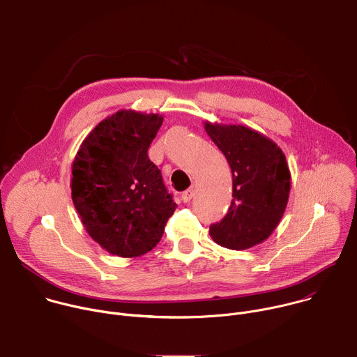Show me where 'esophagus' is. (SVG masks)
I'll list each match as a JSON object with an SVG mask.
<instances>
[{
	"mask_svg": "<svg viewBox=\"0 0 357 357\" xmlns=\"http://www.w3.org/2000/svg\"><path fill=\"white\" fill-rule=\"evenodd\" d=\"M193 195H195V189L190 188V189H188V190H185V192L182 193V200L186 203V202H189V200L192 199Z\"/></svg>",
	"mask_w": 357,
	"mask_h": 357,
	"instance_id": "obj_1",
	"label": "esophagus"
}]
</instances>
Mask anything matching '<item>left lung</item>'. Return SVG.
I'll return each instance as SVG.
<instances>
[{
  "label": "left lung",
  "instance_id": "obj_1",
  "mask_svg": "<svg viewBox=\"0 0 357 357\" xmlns=\"http://www.w3.org/2000/svg\"><path fill=\"white\" fill-rule=\"evenodd\" d=\"M233 174V200L226 216L209 229L230 250L263 243L278 226L288 203L291 174L281 148L244 126L205 123Z\"/></svg>",
  "mask_w": 357,
  "mask_h": 357
}]
</instances>
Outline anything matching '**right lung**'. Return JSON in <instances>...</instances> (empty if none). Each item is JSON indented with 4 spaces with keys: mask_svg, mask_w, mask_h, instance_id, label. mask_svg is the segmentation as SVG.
Segmentation results:
<instances>
[{
    "mask_svg": "<svg viewBox=\"0 0 357 357\" xmlns=\"http://www.w3.org/2000/svg\"><path fill=\"white\" fill-rule=\"evenodd\" d=\"M162 116L120 110L84 138L72 165V200L90 237L119 257L154 248L176 203L148 148Z\"/></svg>",
    "mask_w": 357,
    "mask_h": 357,
    "instance_id": "1",
    "label": "right lung"
}]
</instances>
